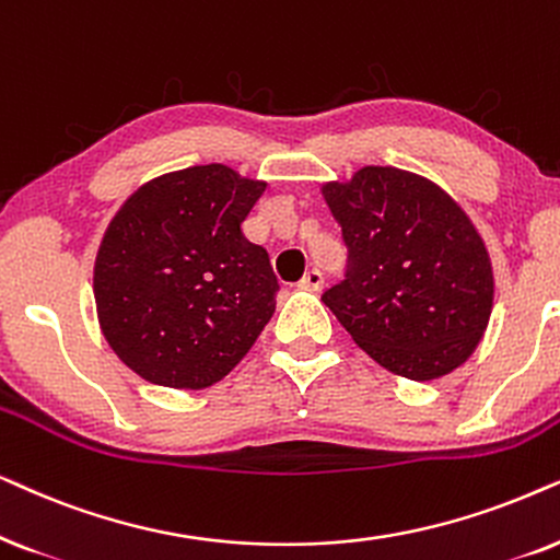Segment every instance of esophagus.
Instances as JSON below:
<instances>
[{"mask_svg":"<svg viewBox=\"0 0 560 560\" xmlns=\"http://www.w3.org/2000/svg\"><path fill=\"white\" fill-rule=\"evenodd\" d=\"M323 284H325L323 271H317V268H310V271L302 276L300 289H304V292H319V289H323Z\"/></svg>","mask_w":560,"mask_h":560,"instance_id":"esophagus-1","label":"esophagus"}]
</instances>
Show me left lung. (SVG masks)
Segmentation results:
<instances>
[{
  "label": "left lung",
  "mask_w": 560,
  "mask_h": 560,
  "mask_svg": "<svg viewBox=\"0 0 560 560\" xmlns=\"http://www.w3.org/2000/svg\"><path fill=\"white\" fill-rule=\"evenodd\" d=\"M323 194L348 248L346 279L323 302L350 338L412 382L466 363L489 325L494 273L456 199L392 166H366Z\"/></svg>",
  "instance_id": "1"
}]
</instances>
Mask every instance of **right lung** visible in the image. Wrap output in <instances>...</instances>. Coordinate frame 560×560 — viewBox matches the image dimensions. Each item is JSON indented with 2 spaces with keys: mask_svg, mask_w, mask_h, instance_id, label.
<instances>
[{
  "mask_svg": "<svg viewBox=\"0 0 560 560\" xmlns=\"http://www.w3.org/2000/svg\"><path fill=\"white\" fill-rule=\"evenodd\" d=\"M264 191L266 182L210 163L153 178L112 218L94 264L96 315L145 382L212 386L271 319L279 281L241 230Z\"/></svg>",
  "mask_w": 560,
  "mask_h": 560,
  "instance_id": "1",
  "label": "right lung"
}]
</instances>
